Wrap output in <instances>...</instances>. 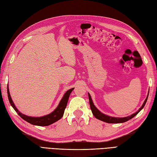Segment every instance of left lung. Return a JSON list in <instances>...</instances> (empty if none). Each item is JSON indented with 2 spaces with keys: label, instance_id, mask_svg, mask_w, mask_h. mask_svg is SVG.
Returning a JSON list of instances; mask_svg holds the SVG:
<instances>
[{
  "label": "left lung",
  "instance_id": "8db88e82",
  "mask_svg": "<svg viewBox=\"0 0 157 157\" xmlns=\"http://www.w3.org/2000/svg\"><path fill=\"white\" fill-rule=\"evenodd\" d=\"M148 94H149V91H148V95H147V97L144 100V101L143 103V104L142 105V106L140 107L139 110L135 112V113L131 115L130 116H127V117H111V116L109 115H107L105 114H104L103 113H101V111H100L97 107H96L94 104L93 101H92V99L90 94L88 93V96H89V101H90V107H91V110L92 111V113L95 116V117L96 119H98L99 120H101L102 121H104L105 123H124V122H126L127 121L131 119L132 118H133L135 115H137L139 112L141 111L143 107H144L146 104V102L147 101V99H148Z\"/></svg>",
  "mask_w": 157,
  "mask_h": 157
}]
</instances>
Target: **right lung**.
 Masks as SVG:
<instances>
[{
	"label": "right lung",
	"instance_id": "right-lung-1",
	"mask_svg": "<svg viewBox=\"0 0 157 157\" xmlns=\"http://www.w3.org/2000/svg\"><path fill=\"white\" fill-rule=\"evenodd\" d=\"M74 87L71 88V89L67 90L66 93L64 94L61 101H59L58 104V107L56 108L54 111H52V113H49L48 115L42 116V117H30V116H28L21 113V112L18 110L17 107L15 106L13 100H12L11 96L10 95L9 86L7 87V94L8 98H9V102L11 106L13 107V109L16 111V112H17L18 115L21 118H22L24 120H25L26 121L29 122V123L34 124V125L48 126L52 123L58 121V120H59L63 117L64 111H65V109L67 106L68 99H69L70 95L71 93V91L74 90Z\"/></svg>",
	"mask_w": 157,
	"mask_h": 157
}]
</instances>
